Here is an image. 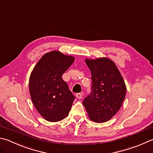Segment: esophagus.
Masks as SVG:
<instances>
[{
    "instance_id": "esophagus-1",
    "label": "esophagus",
    "mask_w": 153,
    "mask_h": 153,
    "mask_svg": "<svg viewBox=\"0 0 153 153\" xmlns=\"http://www.w3.org/2000/svg\"><path fill=\"white\" fill-rule=\"evenodd\" d=\"M76 98H78V99H81V98H82V94H80V93H77V94H76Z\"/></svg>"
}]
</instances>
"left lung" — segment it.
Returning <instances> with one entry per match:
<instances>
[{
    "mask_svg": "<svg viewBox=\"0 0 153 153\" xmlns=\"http://www.w3.org/2000/svg\"><path fill=\"white\" fill-rule=\"evenodd\" d=\"M91 74V92L83 101L89 118L95 123L110 120L120 110L126 87L123 77L112 60L106 57L86 59Z\"/></svg>",
    "mask_w": 153,
    "mask_h": 153,
    "instance_id": "1",
    "label": "left lung"
}]
</instances>
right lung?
I'll list each match as a JSON object with an SVG mask.
<instances>
[{"mask_svg": "<svg viewBox=\"0 0 153 153\" xmlns=\"http://www.w3.org/2000/svg\"><path fill=\"white\" fill-rule=\"evenodd\" d=\"M75 58L58 51L41 58L30 74L29 92L36 110L44 119L58 122L69 114L75 96L62 79Z\"/></svg>", "mask_w": 153, "mask_h": 153, "instance_id": "add662e5", "label": "right lung"}]
</instances>
